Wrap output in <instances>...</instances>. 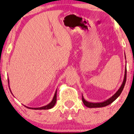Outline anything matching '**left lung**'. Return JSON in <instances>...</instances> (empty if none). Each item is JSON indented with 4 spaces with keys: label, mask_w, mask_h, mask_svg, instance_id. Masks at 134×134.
Masks as SVG:
<instances>
[{
    "label": "left lung",
    "mask_w": 134,
    "mask_h": 134,
    "mask_svg": "<svg viewBox=\"0 0 134 134\" xmlns=\"http://www.w3.org/2000/svg\"><path fill=\"white\" fill-rule=\"evenodd\" d=\"M126 74H127V71H126V68L125 70V74H124V80L123 82H122L121 86L120 88V89L118 90V91L115 93V94L113 95V96L110 98L109 99L105 100L103 102H100V103H93V102H90L88 101H86V100L84 99V98L82 97V101H83V103L84 104V105L85 106H87V107L88 108H95V107H105L109 104H110L111 103L114 101V100L118 98V97L120 96L122 90H123L124 85H125L126 82Z\"/></svg>",
    "instance_id": "obj_1"
}]
</instances>
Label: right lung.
Segmentation results:
<instances>
[{"instance_id": "right-lung-1", "label": "right lung", "mask_w": 134, "mask_h": 134, "mask_svg": "<svg viewBox=\"0 0 134 134\" xmlns=\"http://www.w3.org/2000/svg\"><path fill=\"white\" fill-rule=\"evenodd\" d=\"M56 101H57V91H56L55 93L54 98H53L52 100L49 104H47V105L44 106V107H40V108H30V107H27L29 108V109H35V110H47V109H51V108H52L55 105V103H56Z\"/></svg>"}]
</instances>
